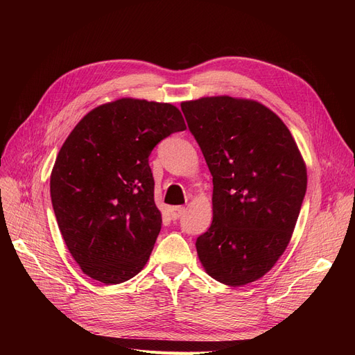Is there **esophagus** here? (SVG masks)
I'll use <instances>...</instances> for the list:
<instances>
[{
  "mask_svg": "<svg viewBox=\"0 0 355 355\" xmlns=\"http://www.w3.org/2000/svg\"><path fill=\"white\" fill-rule=\"evenodd\" d=\"M184 211H185V207H182V206L171 207L170 209V216H171V219H173V220H178L182 216V214H184Z\"/></svg>",
  "mask_w": 355,
  "mask_h": 355,
  "instance_id": "34e87169",
  "label": "esophagus"
}]
</instances>
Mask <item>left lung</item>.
<instances>
[{"mask_svg":"<svg viewBox=\"0 0 355 355\" xmlns=\"http://www.w3.org/2000/svg\"><path fill=\"white\" fill-rule=\"evenodd\" d=\"M213 176V220L196 247L227 286L259 280L292 239L306 167L286 124L259 102L214 96L180 105Z\"/></svg>","mask_w":355,"mask_h":355,"instance_id":"8db88e82","label":"left lung"}]
</instances>
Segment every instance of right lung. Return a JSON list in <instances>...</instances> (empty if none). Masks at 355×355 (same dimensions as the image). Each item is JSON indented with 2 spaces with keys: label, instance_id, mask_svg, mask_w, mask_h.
<instances>
[{
  "label": "right lung",
  "instance_id": "right-lung-1",
  "mask_svg": "<svg viewBox=\"0 0 355 355\" xmlns=\"http://www.w3.org/2000/svg\"><path fill=\"white\" fill-rule=\"evenodd\" d=\"M185 128L176 106L124 98L90 111L62 145L50 176L53 210L93 280L120 284L148 262L163 222L149 155Z\"/></svg>",
  "mask_w": 355,
  "mask_h": 355
}]
</instances>
